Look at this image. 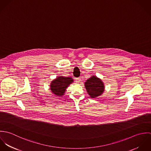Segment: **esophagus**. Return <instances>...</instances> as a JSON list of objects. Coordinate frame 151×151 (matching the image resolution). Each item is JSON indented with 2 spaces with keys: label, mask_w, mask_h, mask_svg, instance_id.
<instances>
[{
  "label": "esophagus",
  "mask_w": 151,
  "mask_h": 151,
  "mask_svg": "<svg viewBox=\"0 0 151 151\" xmlns=\"http://www.w3.org/2000/svg\"><path fill=\"white\" fill-rule=\"evenodd\" d=\"M76 80L77 83H80L81 81V78H77Z\"/></svg>",
  "instance_id": "obj_1"
}]
</instances>
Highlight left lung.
Listing matches in <instances>:
<instances>
[{"label": "left lung", "instance_id": "left-lung-1", "mask_svg": "<svg viewBox=\"0 0 151 151\" xmlns=\"http://www.w3.org/2000/svg\"><path fill=\"white\" fill-rule=\"evenodd\" d=\"M86 91L91 98L101 95L104 91L102 81L95 76H92L85 83Z\"/></svg>", "mask_w": 151, "mask_h": 151}]
</instances>
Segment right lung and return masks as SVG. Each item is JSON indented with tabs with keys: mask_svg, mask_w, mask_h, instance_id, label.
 <instances>
[{
	"mask_svg": "<svg viewBox=\"0 0 151 151\" xmlns=\"http://www.w3.org/2000/svg\"><path fill=\"white\" fill-rule=\"evenodd\" d=\"M73 81V80L71 77H58L51 83L50 89L57 96H62L64 95L66 88Z\"/></svg>",
	"mask_w": 151,
	"mask_h": 151,
	"instance_id": "right-lung-1",
	"label": "right lung"
}]
</instances>
